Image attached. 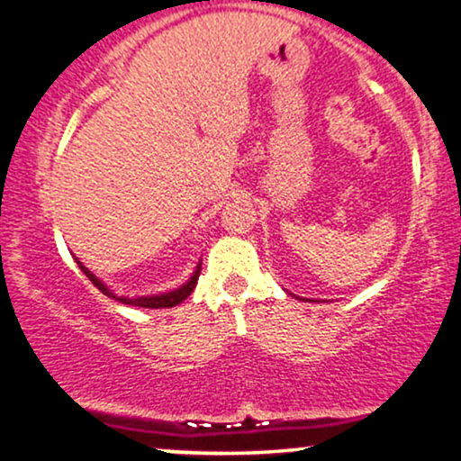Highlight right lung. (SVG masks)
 Here are the masks:
<instances>
[{"label": "right lung", "mask_w": 461, "mask_h": 461, "mask_svg": "<svg viewBox=\"0 0 461 461\" xmlns=\"http://www.w3.org/2000/svg\"><path fill=\"white\" fill-rule=\"evenodd\" d=\"M77 264H79V268L83 270V275H86L87 279H90L92 284L96 285L98 290H101V292L104 294V296L113 298V301H120V303H124V304H132V307H146V309H169V307H176V304H180L182 301H186V296H191V292L195 290L197 279H199V273H202V262H199L197 268H195V273L191 275V279H188L185 285L176 287V290H171V292L152 294V296H135V298H129V296H118V294H115L113 290H109V287L104 285L103 281L98 279L96 275L90 273V270H87L86 266H83V264L79 262V259H77Z\"/></svg>", "instance_id": "right-lung-1"}]
</instances>
